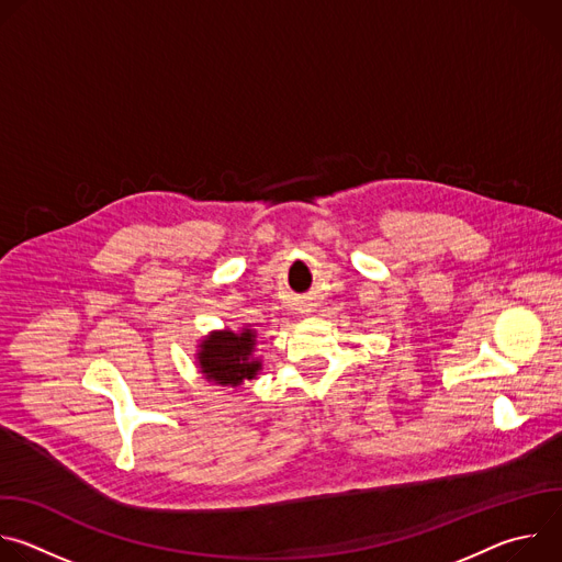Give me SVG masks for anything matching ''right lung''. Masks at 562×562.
I'll list each match as a JSON object with an SVG mask.
<instances>
[{
  "label": "right lung",
  "mask_w": 562,
  "mask_h": 562,
  "mask_svg": "<svg viewBox=\"0 0 562 562\" xmlns=\"http://www.w3.org/2000/svg\"><path fill=\"white\" fill-rule=\"evenodd\" d=\"M195 364L209 384L237 389L262 371L258 331L251 327L211 331L198 342Z\"/></svg>",
  "instance_id": "right-lung-1"
}]
</instances>
